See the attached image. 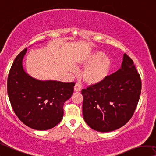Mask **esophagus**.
I'll return each mask as SVG.
<instances>
[{
  "instance_id": "obj_1",
  "label": "esophagus",
  "mask_w": 156,
  "mask_h": 156,
  "mask_svg": "<svg viewBox=\"0 0 156 156\" xmlns=\"http://www.w3.org/2000/svg\"><path fill=\"white\" fill-rule=\"evenodd\" d=\"M74 91H81V87L79 84L76 83L75 86H74Z\"/></svg>"
}]
</instances>
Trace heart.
Returning a JSON list of instances; mask_svg holds the SVG:
<instances>
[{
  "instance_id": "1",
  "label": "heart",
  "mask_w": 156,
  "mask_h": 156,
  "mask_svg": "<svg viewBox=\"0 0 156 156\" xmlns=\"http://www.w3.org/2000/svg\"><path fill=\"white\" fill-rule=\"evenodd\" d=\"M81 63L86 66L82 73L83 80L90 85L102 83L109 76L112 69L111 59L99 51L90 54ZM75 70L72 68V71Z\"/></svg>"
}]
</instances>
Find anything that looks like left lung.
Listing matches in <instances>:
<instances>
[{"instance_id":"obj_1","label":"left lung","mask_w":156,"mask_h":156,"mask_svg":"<svg viewBox=\"0 0 156 156\" xmlns=\"http://www.w3.org/2000/svg\"><path fill=\"white\" fill-rule=\"evenodd\" d=\"M142 82L133 61L123 55L121 68L102 83L83 89V114L86 123L99 132L124 126L137 107Z\"/></svg>"}]
</instances>
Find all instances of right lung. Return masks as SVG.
I'll list each match as a JSON object with an SVG mask.
<instances>
[{
  "instance_id": "1",
  "label": "right lung",
  "mask_w": 156,
  "mask_h": 156,
  "mask_svg": "<svg viewBox=\"0 0 156 156\" xmlns=\"http://www.w3.org/2000/svg\"><path fill=\"white\" fill-rule=\"evenodd\" d=\"M27 48L16 57L7 78V93L12 107L22 122L38 130L55 127L63 117V105L72 96L74 83L39 80L24 70Z\"/></svg>"
}]
</instances>
